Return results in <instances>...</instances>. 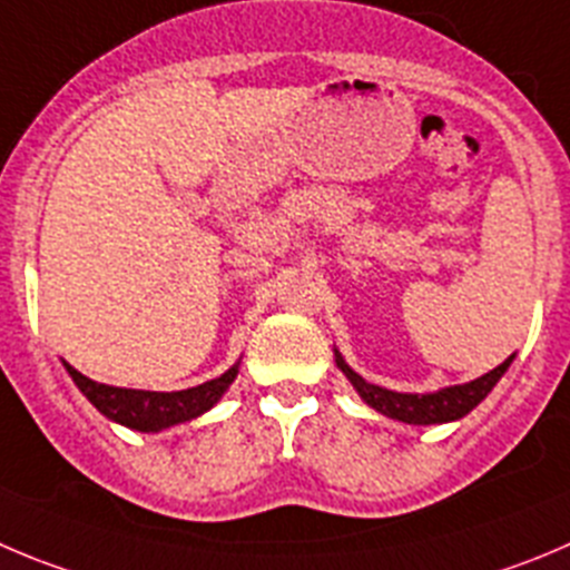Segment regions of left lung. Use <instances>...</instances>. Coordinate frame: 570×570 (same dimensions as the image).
<instances>
[{
	"instance_id": "left-lung-1",
	"label": "left lung",
	"mask_w": 570,
	"mask_h": 570,
	"mask_svg": "<svg viewBox=\"0 0 570 570\" xmlns=\"http://www.w3.org/2000/svg\"><path fill=\"white\" fill-rule=\"evenodd\" d=\"M509 363H512V357H509L507 363L498 365L494 371H489V374L466 382V385L444 387V391L422 393V396H419V393H396V391H387V387L371 385V382H365L363 376L354 374V371H351L348 365L343 363V357L337 354V365L343 368V374L348 376L351 385L357 387L360 396H363L374 411L407 424H441V422H453V419L466 416V413H470L472 407H475L478 402L492 391L494 382L507 374Z\"/></svg>"
}]
</instances>
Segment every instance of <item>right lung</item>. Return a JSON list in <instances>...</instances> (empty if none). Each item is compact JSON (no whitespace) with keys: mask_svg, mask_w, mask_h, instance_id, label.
Here are the masks:
<instances>
[{"mask_svg":"<svg viewBox=\"0 0 570 570\" xmlns=\"http://www.w3.org/2000/svg\"><path fill=\"white\" fill-rule=\"evenodd\" d=\"M69 376L76 380V385L81 387L83 396L104 413L106 419L117 424H126L131 430H142V433H157L163 428H171V424L190 422L199 413L210 411L216 402L222 399V393L230 387V382L236 380L238 365H233L230 371H225L222 376L210 382H202V385L188 387V391H174V393H159V391H131V387H111L92 382L89 376H83L81 371H76L72 365H67Z\"/></svg>","mask_w":570,"mask_h":570,"instance_id":"right-lung-1","label":"right lung"}]
</instances>
